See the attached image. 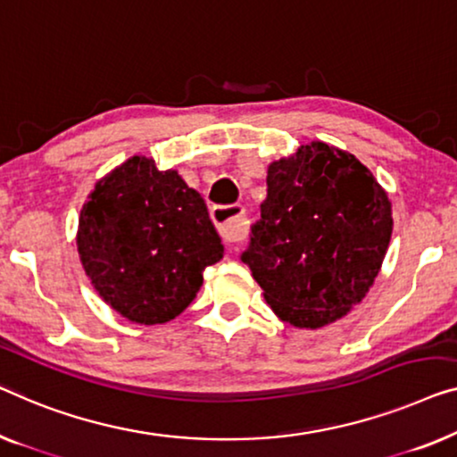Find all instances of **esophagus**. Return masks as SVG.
<instances>
[{
    "instance_id": "obj_1",
    "label": "esophagus",
    "mask_w": 457,
    "mask_h": 457,
    "mask_svg": "<svg viewBox=\"0 0 457 457\" xmlns=\"http://www.w3.org/2000/svg\"><path fill=\"white\" fill-rule=\"evenodd\" d=\"M212 220L216 222L218 233H220L224 243H237L245 239V208L241 204H230V206H214Z\"/></svg>"
}]
</instances>
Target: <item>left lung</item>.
Instances as JSON below:
<instances>
[{"mask_svg":"<svg viewBox=\"0 0 457 457\" xmlns=\"http://www.w3.org/2000/svg\"><path fill=\"white\" fill-rule=\"evenodd\" d=\"M262 218L241 253L268 305L321 328L365 299L392 239V204L365 164L323 142L268 169Z\"/></svg>","mask_w":457,"mask_h":457,"instance_id":"8db88e82","label":"left lung"}]
</instances>
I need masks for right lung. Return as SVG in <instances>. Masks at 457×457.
I'll return each instance as SVG.
<instances>
[{"mask_svg":"<svg viewBox=\"0 0 457 457\" xmlns=\"http://www.w3.org/2000/svg\"><path fill=\"white\" fill-rule=\"evenodd\" d=\"M78 251L98 295L129 321L152 326L187 309L224 247L204 197L177 170L161 173L134 156L95 185Z\"/></svg>","mask_w":457,"mask_h":457,"instance_id":"add662e5","label":"right lung"}]
</instances>
